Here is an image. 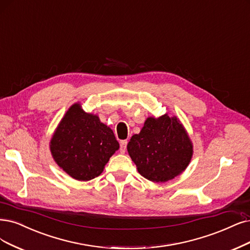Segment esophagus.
Returning a JSON list of instances; mask_svg holds the SVG:
<instances>
[{
    "mask_svg": "<svg viewBox=\"0 0 250 250\" xmlns=\"http://www.w3.org/2000/svg\"><path fill=\"white\" fill-rule=\"evenodd\" d=\"M126 145H127V141H126V140L120 141V152H122V153H125V152Z\"/></svg>",
    "mask_w": 250,
    "mask_h": 250,
    "instance_id": "34e87169",
    "label": "esophagus"
}]
</instances>
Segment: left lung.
I'll return each instance as SVG.
<instances>
[{"label":"left lung","mask_w":250,"mask_h":250,"mask_svg":"<svg viewBox=\"0 0 250 250\" xmlns=\"http://www.w3.org/2000/svg\"><path fill=\"white\" fill-rule=\"evenodd\" d=\"M126 148L140 175L158 183L179 176L193 153L192 142L179 118L167 113L147 117Z\"/></svg>","instance_id":"8db88e82"}]
</instances>
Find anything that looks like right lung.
<instances>
[{
    "label": "right lung",
    "mask_w": 250,
    "mask_h": 250,
    "mask_svg": "<svg viewBox=\"0 0 250 250\" xmlns=\"http://www.w3.org/2000/svg\"><path fill=\"white\" fill-rule=\"evenodd\" d=\"M49 147L62 171L78 181H88L103 172L119 144L113 131L97 114L85 112L78 102L61 119Z\"/></svg>",
    "instance_id": "obj_1"
}]
</instances>
